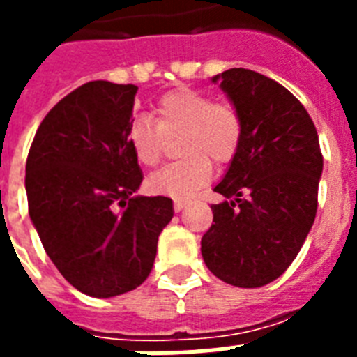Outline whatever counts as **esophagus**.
<instances>
[{
	"mask_svg": "<svg viewBox=\"0 0 357 357\" xmlns=\"http://www.w3.org/2000/svg\"><path fill=\"white\" fill-rule=\"evenodd\" d=\"M187 206H189V200H179V198H178V200H174V209H176L178 213L183 211Z\"/></svg>",
	"mask_w": 357,
	"mask_h": 357,
	"instance_id": "obj_1",
	"label": "esophagus"
}]
</instances>
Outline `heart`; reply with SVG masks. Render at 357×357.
<instances>
[{
	"label": "heart",
	"instance_id": "obj_1",
	"mask_svg": "<svg viewBox=\"0 0 357 357\" xmlns=\"http://www.w3.org/2000/svg\"><path fill=\"white\" fill-rule=\"evenodd\" d=\"M155 122L137 116L129 123L128 140L140 165L161 161L165 135L181 133V161L170 162L148 179L155 195L187 198L209 181L211 161L226 165L237 155L243 139V119L231 103L213 102L211 96L192 89H176L157 102Z\"/></svg>",
	"mask_w": 357,
	"mask_h": 357
}]
</instances>
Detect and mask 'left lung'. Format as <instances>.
<instances>
[{
    "label": "left lung",
    "instance_id": "1",
    "mask_svg": "<svg viewBox=\"0 0 357 357\" xmlns=\"http://www.w3.org/2000/svg\"><path fill=\"white\" fill-rule=\"evenodd\" d=\"M220 81L243 119V139L215 187L213 224L202 237L207 268L235 287L274 282L298 255L317 215L322 153L315 123L291 92L254 70Z\"/></svg>",
    "mask_w": 357,
    "mask_h": 357
}]
</instances>
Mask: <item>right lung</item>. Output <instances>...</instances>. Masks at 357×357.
Listing matches in <instances>:
<instances>
[{
	"label": "right lung",
	"instance_id": "add662e5",
	"mask_svg": "<svg viewBox=\"0 0 357 357\" xmlns=\"http://www.w3.org/2000/svg\"><path fill=\"white\" fill-rule=\"evenodd\" d=\"M135 85L91 81L42 120L25 165L29 217L77 291L111 298L150 276L174 217L167 196H133L142 170L128 140Z\"/></svg>",
	"mask_w": 357,
	"mask_h": 357
}]
</instances>
